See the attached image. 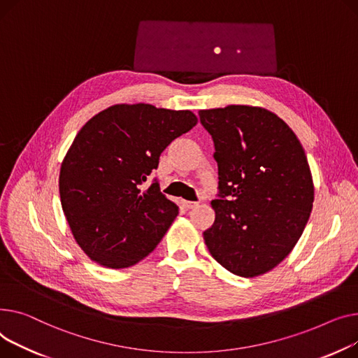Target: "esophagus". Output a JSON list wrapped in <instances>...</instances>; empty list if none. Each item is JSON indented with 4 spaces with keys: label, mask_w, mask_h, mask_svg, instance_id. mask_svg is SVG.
Returning <instances> with one entry per match:
<instances>
[{
    "label": "esophagus",
    "mask_w": 358,
    "mask_h": 358,
    "mask_svg": "<svg viewBox=\"0 0 358 358\" xmlns=\"http://www.w3.org/2000/svg\"><path fill=\"white\" fill-rule=\"evenodd\" d=\"M182 205H183L185 208H187V209H192V208H195V206L198 205V202H194V201H182Z\"/></svg>",
    "instance_id": "obj_1"
}]
</instances>
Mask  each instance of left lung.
<instances>
[{
    "instance_id": "left-lung-1",
    "label": "left lung",
    "mask_w": 358,
    "mask_h": 358,
    "mask_svg": "<svg viewBox=\"0 0 358 358\" xmlns=\"http://www.w3.org/2000/svg\"><path fill=\"white\" fill-rule=\"evenodd\" d=\"M218 164L215 222L203 233L228 271L255 278L276 267L309 220L313 183L303 147L276 114L247 105L202 110Z\"/></svg>"
}]
</instances>
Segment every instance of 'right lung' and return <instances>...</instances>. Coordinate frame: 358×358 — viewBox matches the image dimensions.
I'll use <instances>...</instances> for the list:
<instances>
[{
  "mask_svg": "<svg viewBox=\"0 0 358 358\" xmlns=\"http://www.w3.org/2000/svg\"><path fill=\"white\" fill-rule=\"evenodd\" d=\"M191 111L120 103L92 117L62 163L59 194L85 255L110 268L149 256L179 214L156 178L162 152L196 124Z\"/></svg>",
  "mask_w": 358,
  "mask_h": 358,
  "instance_id": "add662e5",
  "label": "right lung"
}]
</instances>
